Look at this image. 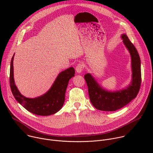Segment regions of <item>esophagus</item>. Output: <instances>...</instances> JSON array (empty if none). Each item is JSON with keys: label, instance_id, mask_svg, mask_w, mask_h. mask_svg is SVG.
Returning <instances> with one entry per match:
<instances>
[{"label": "esophagus", "instance_id": "esophagus-1", "mask_svg": "<svg viewBox=\"0 0 153 153\" xmlns=\"http://www.w3.org/2000/svg\"><path fill=\"white\" fill-rule=\"evenodd\" d=\"M83 69H84V65L82 63H78L76 68V70L77 73H81V72L83 70Z\"/></svg>", "mask_w": 153, "mask_h": 153}]
</instances>
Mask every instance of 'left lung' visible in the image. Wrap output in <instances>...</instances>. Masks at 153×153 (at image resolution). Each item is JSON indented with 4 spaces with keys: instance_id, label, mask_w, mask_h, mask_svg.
I'll return each mask as SVG.
<instances>
[{
    "instance_id": "left-lung-1",
    "label": "left lung",
    "mask_w": 153,
    "mask_h": 153,
    "mask_svg": "<svg viewBox=\"0 0 153 153\" xmlns=\"http://www.w3.org/2000/svg\"><path fill=\"white\" fill-rule=\"evenodd\" d=\"M121 37L131 57L132 80L129 86L119 91H109L102 88L90 74L87 73L84 76L90 101L99 110L114 111L122 108L136 97L140 88L142 79L139 53L126 34H123Z\"/></svg>"
}]
</instances>
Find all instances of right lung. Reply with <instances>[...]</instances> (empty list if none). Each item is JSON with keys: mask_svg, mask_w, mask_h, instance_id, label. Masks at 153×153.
<instances>
[{"mask_svg": "<svg viewBox=\"0 0 153 153\" xmlns=\"http://www.w3.org/2000/svg\"><path fill=\"white\" fill-rule=\"evenodd\" d=\"M13 55L10 64V84L16 100L26 110L36 115L50 116L62 108L65 99V92L70 79L74 76L75 70L70 67L60 73L50 89L44 94L35 98H28L22 95L15 85L13 72Z\"/></svg>", "mask_w": 153, "mask_h": 153, "instance_id": "1", "label": "right lung"}]
</instances>
